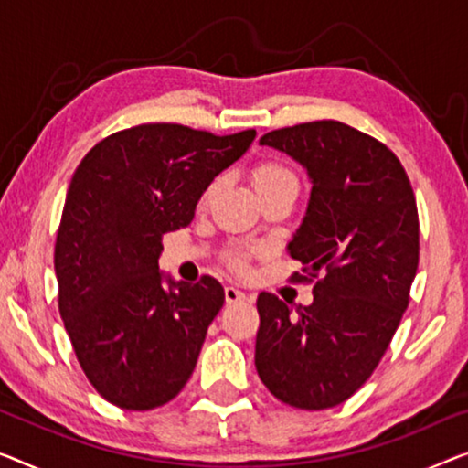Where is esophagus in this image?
<instances>
[{
    "label": "esophagus",
    "mask_w": 468,
    "mask_h": 468,
    "mask_svg": "<svg viewBox=\"0 0 468 468\" xmlns=\"http://www.w3.org/2000/svg\"><path fill=\"white\" fill-rule=\"evenodd\" d=\"M225 301L229 304H235V303L250 301V296L246 294V292H241L239 288H235V285H227V288H225Z\"/></svg>",
    "instance_id": "obj_1"
}]
</instances>
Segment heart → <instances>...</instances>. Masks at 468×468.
<instances>
[{"instance_id": "heart-1", "label": "heart", "mask_w": 468, "mask_h": 468, "mask_svg": "<svg viewBox=\"0 0 468 468\" xmlns=\"http://www.w3.org/2000/svg\"><path fill=\"white\" fill-rule=\"evenodd\" d=\"M222 180L225 176H214L210 183L206 185L204 193L199 197V206H207L210 201L216 197V193L220 191ZM252 180L258 195L277 191V189H285V186H292V189H298V178L296 174L290 170L288 165L279 164V162H261L254 165L252 170ZM264 250L261 246H250V248H237L233 252H229L227 256V264L231 267L235 273H248L250 269V261L254 256H261Z\"/></svg>"}]
</instances>
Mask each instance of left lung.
<instances>
[{"instance_id":"left-lung-1","label":"left lung","mask_w":468,"mask_h":468,"mask_svg":"<svg viewBox=\"0 0 468 468\" xmlns=\"http://www.w3.org/2000/svg\"><path fill=\"white\" fill-rule=\"evenodd\" d=\"M261 144L301 162L313 189L290 254L313 304L296 313L275 294L256 301V369L279 401L325 410L364 387L393 340L420 252L406 167L385 143L343 122L267 132Z\"/></svg>"}]
</instances>
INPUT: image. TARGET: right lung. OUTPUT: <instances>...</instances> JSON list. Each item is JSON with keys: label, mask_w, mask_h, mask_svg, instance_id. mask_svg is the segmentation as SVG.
<instances>
[{"label": "right lung", "mask_w": 468, "mask_h": 468, "mask_svg": "<svg viewBox=\"0 0 468 468\" xmlns=\"http://www.w3.org/2000/svg\"><path fill=\"white\" fill-rule=\"evenodd\" d=\"M256 130L216 136L141 123L102 138L69 185L54 246L58 311L90 385L117 408L172 401L225 304L214 277L162 285V237L189 225L206 185Z\"/></svg>", "instance_id": "right-lung-1"}]
</instances>
